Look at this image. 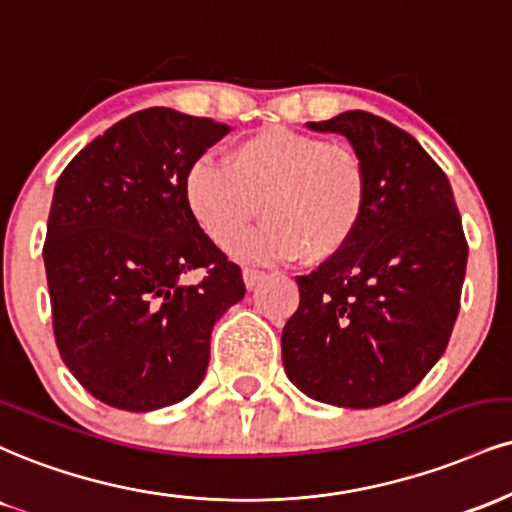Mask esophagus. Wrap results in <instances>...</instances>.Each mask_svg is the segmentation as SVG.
<instances>
[{"instance_id":"esophagus-1","label":"esophagus","mask_w":512,"mask_h":512,"mask_svg":"<svg viewBox=\"0 0 512 512\" xmlns=\"http://www.w3.org/2000/svg\"><path fill=\"white\" fill-rule=\"evenodd\" d=\"M264 272H260V269H250V267H245L243 269V281H245V288H248V291H252V288H257L260 286V283L264 281Z\"/></svg>"}]
</instances>
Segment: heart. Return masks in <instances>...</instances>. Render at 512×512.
Returning <instances> with one entry per match:
<instances>
[{
    "instance_id": "heart-1",
    "label": "heart",
    "mask_w": 512,
    "mask_h": 512,
    "mask_svg": "<svg viewBox=\"0 0 512 512\" xmlns=\"http://www.w3.org/2000/svg\"><path fill=\"white\" fill-rule=\"evenodd\" d=\"M183 200L202 233L229 248L259 213L268 221L236 243L238 257L317 264L346 250L367 212L362 159L329 140L269 126L245 135L226 162L202 157L183 178Z\"/></svg>"
}]
</instances>
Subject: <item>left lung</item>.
<instances>
[{
    "mask_svg": "<svg viewBox=\"0 0 512 512\" xmlns=\"http://www.w3.org/2000/svg\"><path fill=\"white\" fill-rule=\"evenodd\" d=\"M307 128L348 138L369 200L348 248L295 276L283 369L319 403L379 408L415 389L448 346L467 267L463 221L446 174L410 133L360 109Z\"/></svg>",
    "mask_w": 512,
    "mask_h": 512,
    "instance_id": "obj_1",
    "label": "left lung"
}]
</instances>
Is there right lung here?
I'll return each instance as SVG.
<instances>
[{"mask_svg":"<svg viewBox=\"0 0 512 512\" xmlns=\"http://www.w3.org/2000/svg\"><path fill=\"white\" fill-rule=\"evenodd\" d=\"M226 123L150 107L78 152L54 186L45 257L54 338L85 391L128 412L188 398L219 317L243 300L236 264L202 233L183 178ZM205 268L200 284L182 276Z\"/></svg>","mask_w":512,"mask_h":512,"instance_id":"add662e5","label":"right lung"}]
</instances>
